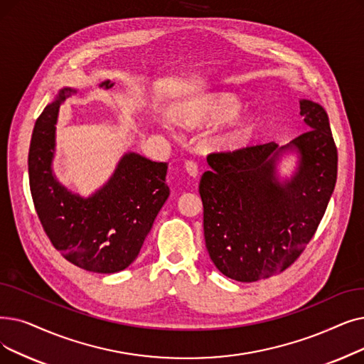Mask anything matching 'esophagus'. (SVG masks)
Returning a JSON list of instances; mask_svg holds the SVG:
<instances>
[{"instance_id": "esophagus-1", "label": "esophagus", "mask_w": 364, "mask_h": 364, "mask_svg": "<svg viewBox=\"0 0 364 364\" xmlns=\"http://www.w3.org/2000/svg\"><path fill=\"white\" fill-rule=\"evenodd\" d=\"M184 169H186V172H187L188 176H191L192 178H196V177H198L199 169H198V165H196L195 162H192V161H187V162L184 164Z\"/></svg>"}]
</instances>
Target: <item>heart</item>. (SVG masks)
<instances>
[{"label": "heart", "instance_id": "obj_1", "mask_svg": "<svg viewBox=\"0 0 364 364\" xmlns=\"http://www.w3.org/2000/svg\"><path fill=\"white\" fill-rule=\"evenodd\" d=\"M242 108L244 102L232 92H202L173 107V119L188 131L215 124L205 143L218 151H232L247 144L257 126L256 116Z\"/></svg>", "mask_w": 364, "mask_h": 364}]
</instances>
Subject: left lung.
<instances>
[{
	"label": "left lung",
	"mask_w": 364,
	"mask_h": 364,
	"mask_svg": "<svg viewBox=\"0 0 364 364\" xmlns=\"http://www.w3.org/2000/svg\"><path fill=\"white\" fill-rule=\"evenodd\" d=\"M306 131L286 146L267 143L207 157L199 183L205 245L217 269L241 282L289 267L311 241L338 177V150L326 109L300 100ZM298 156L290 178L277 165Z\"/></svg>",
	"instance_id": "left-lung-1"
}]
</instances>
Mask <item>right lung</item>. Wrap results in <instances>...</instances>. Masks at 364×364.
Returning a JSON list of instances; mask_svg holds the SVG:
<instances>
[{
    "instance_id": "1",
    "label": "right lung",
    "mask_w": 364,
    "mask_h": 364,
    "mask_svg": "<svg viewBox=\"0 0 364 364\" xmlns=\"http://www.w3.org/2000/svg\"><path fill=\"white\" fill-rule=\"evenodd\" d=\"M105 80L102 89H112ZM77 89L64 87L36 122L28 154L31 195L53 247L73 264L98 274L126 269L139 255L169 196L168 164L124 153L108 181L87 198L60 184L53 172L60 104Z\"/></svg>"
}]
</instances>
